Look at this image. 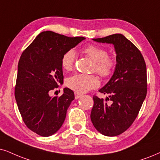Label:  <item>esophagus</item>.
<instances>
[{
  "label": "esophagus",
  "mask_w": 160,
  "mask_h": 160,
  "mask_svg": "<svg viewBox=\"0 0 160 160\" xmlns=\"http://www.w3.org/2000/svg\"><path fill=\"white\" fill-rule=\"evenodd\" d=\"M81 96H82V94H80V93H78V92L74 93V98H75L76 100H77V99L80 98Z\"/></svg>",
  "instance_id": "obj_1"
}]
</instances>
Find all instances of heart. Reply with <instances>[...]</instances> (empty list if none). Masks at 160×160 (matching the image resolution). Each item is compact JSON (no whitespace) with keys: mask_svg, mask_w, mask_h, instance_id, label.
<instances>
[{"mask_svg":"<svg viewBox=\"0 0 160 160\" xmlns=\"http://www.w3.org/2000/svg\"><path fill=\"white\" fill-rule=\"evenodd\" d=\"M92 60V71L102 78H108L114 72L116 62L113 57L108 55L106 50L98 46L89 45L82 50ZM75 62V52L74 50H68L61 58V66L64 70L69 71L73 68ZM66 86L70 89L78 93L87 92L99 86V80L92 74H75L66 80Z\"/></svg>","mask_w":160,"mask_h":160,"instance_id":"b5f03b06","label":"heart"}]
</instances>
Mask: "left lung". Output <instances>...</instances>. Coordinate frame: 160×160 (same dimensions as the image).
<instances>
[{
	"label": "left lung",
	"mask_w": 160,
	"mask_h": 160,
	"mask_svg": "<svg viewBox=\"0 0 160 160\" xmlns=\"http://www.w3.org/2000/svg\"><path fill=\"white\" fill-rule=\"evenodd\" d=\"M112 43L116 52V67L110 80L99 90L108 94L106 99L94 96L91 120L100 134L114 137L124 132L134 122L147 94V71L139 50L121 34L92 39Z\"/></svg>",
	"instance_id": "1"
}]
</instances>
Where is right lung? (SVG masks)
<instances>
[{
    "instance_id": "1",
    "label": "right lung",
    "mask_w": 160,
    "mask_h": 160,
    "mask_svg": "<svg viewBox=\"0 0 160 160\" xmlns=\"http://www.w3.org/2000/svg\"><path fill=\"white\" fill-rule=\"evenodd\" d=\"M85 39L43 32L20 58L15 100L24 123L40 136L54 134L65 120L74 92L65 88L60 97H50L49 92L63 82L62 56Z\"/></svg>"
}]
</instances>
